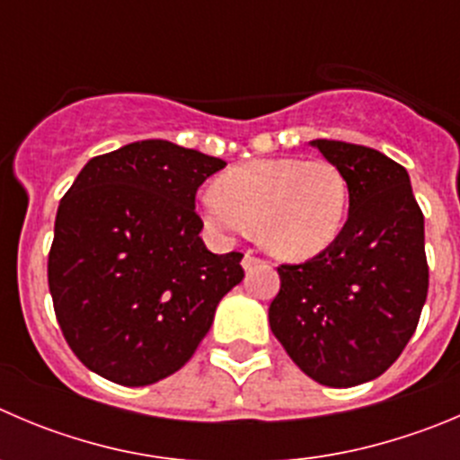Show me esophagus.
Instances as JSON below:
<instances>
[{
    "label": "esophagus",
    "mask_w": 460,
    "mask_h": 460,
    "mask_svg": "<svg viewBox=\"0 0 460 460\" xmlns=\"http://www.w3.org/2000/svg\"><path fill=\"white\" fill-rule=\"evenodd\" d=\"M260 264H261V260H260V257L252 255V252H246V255H243V260H242L243 270H252V269H257Z\"/></svg>",
    "instance_id": "obj_1"
}]
</instances>
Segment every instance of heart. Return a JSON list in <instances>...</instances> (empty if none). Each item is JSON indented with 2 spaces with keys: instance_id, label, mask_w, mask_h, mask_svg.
<instances>
[{
  "instance_id": "b5f03b06",
  "label": "heart",
  "mask_w": 460,
  "mask_h": 460,
  "mask_svg": "<svg viewBox=\"0 0 460 460\" xmlns=\"http://www.w3.org/2000/svg\"><path fill=\"white\" fill-rule=\"evenodd\" d=\"M349 208L343 172L327 160L273 157L233 167L200 196L209 233L255 230L257 242L284 261H305L339 239Z\"/></svg>"
}]
</instances>
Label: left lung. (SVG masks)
Returning a JSON list of instances; mask_svg holds the SVG:
<instances>
[{"label":"left lung","mask_w":460,"mask_h":460,"mask_svg":"<svg viewBox=\"0 0 460 460\" xmlns=\"http://www.w3.org/2000/svg\"><path fill=\"white\" fill-rule=\"evenodd\" d=\"M312 146L348 181V221L325 252L279 266L269 323L307 377L348 388L386 373L418 327L429 288L424 217L395 160L334 139Z\"/></svg>","instance_id":"obj_1"}]
</instances>
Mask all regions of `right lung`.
I'll list each match as a JSON object with an SVG mask.
<instances>
[{"label":"right lung","instance_id":"1","mask_svg":"<svg viewBox=\"0 0 460 460\" xmlns=\"http://www.w3.org/2000/svg\"><path fill=\"white\" fill-rule=\"evenodd\" d=\"M226 162L144 139L87 162L58 205L49 251L54 312L72 352L121 386H148L191 358L242 252L200 239L196 190Z\"/></svg>","mask_w":460,"mask_h":460}]
</instances>
